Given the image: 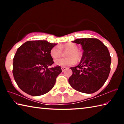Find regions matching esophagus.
<instances>
[{"label": "esophagus", "instance_id": "obj_1", "mask_svg": "<svg viewBox=\"0 0 124 124\" xmlns=\"http://www.w3.org/2000/svg\"><path fill=\"white\" fill-rule=\"evenodd\" d=\"M67 68V67H61V70L62 72H64V71L66 70Z\"/></svg>", "mask_w": 124, "mask_h": 124}]
</instances>
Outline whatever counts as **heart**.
Here are the masks:
<instances>
[{"mask_svg":"<svg viewBox=\"0 0 124 124\" xmlns=\"http://www.w3.org/2000/svg\"><path fill=\"white\" fill-rule=\"evenodd\" d=\"M62 50L67 51L66 54L67 58H58L54 60V64L56 66H70L80 60L81 56L78 51V47L73 43H68L53 47L50 51L51 57L54 59L60 57L62 54Z\"/></svg>","mask_w":124,"mask_h":124,"instance_id":"obj_1","label":"heart"}]
</instances>
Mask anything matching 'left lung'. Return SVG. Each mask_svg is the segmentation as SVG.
I'll use <instances>...</instances> for the list:
<instances>
[{
  "instance_id": "left-lung-1",
  "label": "left lung",
  "mask_w": 124,
  "mask_h": 124,
  "mask_svg": "<svg viewBox=\"0 0 124 124\" xmlns=\"http://www.w3.org/2000/svg\"><path fill=\"white\" fill-rule=\"evenodd\" d=\"M73 42L80 44L84 51L79 64L70 68L73 74L69 78V83L77 91L94 93L104 85L109 74V52L98 39H77Z\"/></svg>"
}]
</instances>
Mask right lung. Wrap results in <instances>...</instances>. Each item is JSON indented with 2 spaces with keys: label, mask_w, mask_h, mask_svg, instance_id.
Masks as SVG:
<instances>
[{
  "label": "right lung",
  "mask_w": 124,
  "mask_h": 124,
  "mask_svg": "<svg viewBox=\"0 0 124 124\" xmlns=\"http://www.w3.org/2000/svg\"><path fill=\"white\" fill-rule=\"evenodd\" d=\"M57 44L46 40L28 41L17 49L13 62L14 77L18 86L28 95H43L54 86L62 72L60 66L49 68L54 63L50 54Z\"/></svg>",
  "instance_id": "obj_1"
}]
</instances>
